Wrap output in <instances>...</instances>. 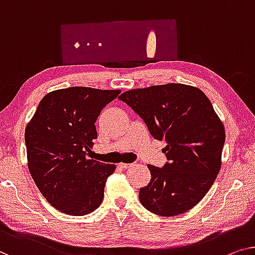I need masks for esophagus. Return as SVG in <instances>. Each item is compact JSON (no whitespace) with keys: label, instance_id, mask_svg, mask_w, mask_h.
Segmentation results:
<instances>
[{"label":"esophagus","instance_id":"obj_1","mask_svg":"<svg viewBox=\"0 0 255 255\" xmlns=\"http://www.w3.org/2000/svg\"><path fill=\"white\" fill-rule=\"evenodd\" d=\"M120 167H123V168H129V167H131L132 164H125V162H120Z\"/></svg>","mask_w":255,"mask_h":255}]
</instances>
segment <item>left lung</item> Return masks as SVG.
Returning <instances> with one entry per match:
<instances>
[{
	"label": "left lung",
	"instance_id": "left-lung-1",
	"mask_svg": "<svg viewBox=\"0 0 255 255\" xmlns=\"http://www.w3.org/2000/svg\"><path fill=\"white\" fill-rule=\"evenodd\" d=\"M119 100L142 118L150 134L164 140L168 162L147 165L151 181L139 189L147 211L175 216L204 198L221 168L225 126L206 95L196 87L167 83L125 91Z\"/></svg>",
	"mask_w": 255,
	"mask_h": 255
}]
</instances>
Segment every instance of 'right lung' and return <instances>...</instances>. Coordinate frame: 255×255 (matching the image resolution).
<instances>
[{
    "mask_svg": "<svg viewBox=\"0 0 255 255\" xmlns=\"http://www.w3.org/2000/svg\"><path fill=\"white\" fill-rule=\"evenodd\" d=\"M120 90L70 87L45 95L25 129L27 165L51 206L86 215L100 206L116 165L87 158L97 138L98 116Z\"/></svg>",
    "mask_w": 255,
    "mask_h": 255,
    "instance_id": "obj_1",
    "label": "right lung"
}]
</instances>
